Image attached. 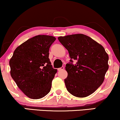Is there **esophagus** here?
Segmentation results:
<instances>
[{"mask_svg": "<svg viewBox=\"0 0 120 120\" xmlns=\"http://www.w3.org/2000/svg\"><path fill=\"white\" fill-rule=\"evenodd\" d=\"M64 69V66H61V68H59L58 70H59V71H61V70H63Z\"/></svg>", "mask_w": 120, "mask_h": 120, "instance_id": "obj_1", "label": "esophagus"}]
</instances>
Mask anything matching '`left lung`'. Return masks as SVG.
<instances>
[{
  "label": "left lung",
  "mask_w": 120,
  "mask_h": 120,
  "mask_svg": "<svg viewBox=\"0 0 120 120\" xmlns=\"http://www.w3.org/2000/svg\"><path fill=\"white\" fill-rule=\"evenodd\" d=\"M71 59L66 64L67 90L78 98L94 93L104 82L109 69V56L102 45L85 35L78 34L58 38ZM72 60H77L73 64Z\"/></svg>",
  "instance_id": "left-lung-1"
}]
</instances>
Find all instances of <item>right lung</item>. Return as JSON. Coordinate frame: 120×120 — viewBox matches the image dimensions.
Segmentation results:
<instances>
[{"mask_svg": "<svg viewBox=\"0 0 120 120\" xmlns=\"http://www.w3.org/2000/svg\"><path fill=\"white\" fill-rule=\"evenodd\" d=\"M55 40L52 36H34L18 46L10 59L11 78L30 98H41L50 91L57 70L51 65L49 51Z\"/></svg>", "mask_w": 120, "mask_h": 120, "instance_id": "right-lung-1", "label": "right lung"}]
</instances>
